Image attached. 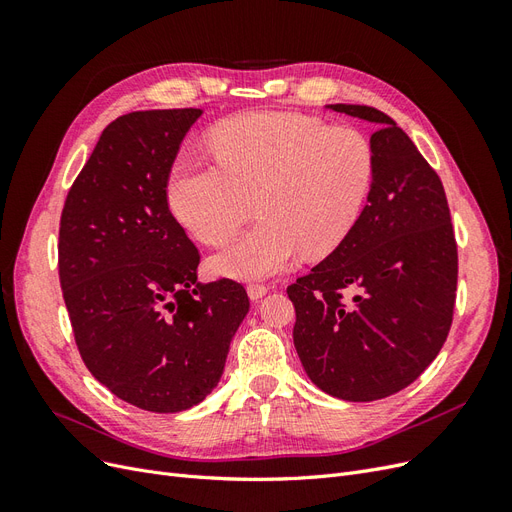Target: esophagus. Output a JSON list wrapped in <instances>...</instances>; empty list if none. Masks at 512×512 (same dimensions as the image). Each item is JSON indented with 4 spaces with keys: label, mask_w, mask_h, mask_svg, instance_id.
<instances>
[{
    "label": "esophagus",
    "mask_w": 512,
    "mask_h": 512,
    "mask_svg": "<svg viewBox=\"0 0 512 512\" xmlns=\"http://www.w3.org/2000/svg\"><path fill=\"white\" fill-rule=\"evenodd\" d=\"M269 292V286H265V284H250L247 286V294H250V299H262L265 297V294Z\"/></svg>",
    "instance_id": "1"
}]
</instances>
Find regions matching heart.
<instances>
[{
    "label": "heart",
    "instance_id": "obj_1",
    "mask_svg": "<svg viewBox=\"0 0 512 512\" xmlns=\"http://www.w3.org/2000/svg\"><path fill=\"white\" fill-rule=\"evenodd\" d=\"M215 162L179 158L166 198L200 243L222 245L254 211L260 220L213 258L215 271L256 280L284 271L303 250L324 256L359 224L376 179V153L356 128L252 111L209 134Z\"/></svg>",
    "mask_w": 512,
    "mask_h": 512
}]
</instances>
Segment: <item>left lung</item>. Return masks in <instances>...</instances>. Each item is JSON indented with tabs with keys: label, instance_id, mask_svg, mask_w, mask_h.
<instances>
[{
	"label": "left lung",
	"instance_id": "8db88e82",
	"mask_svg": "<svg viewBox=\"0 0 512 512\" xmlns=\"http://www.w3.org/2000/svg\"><path fill=\"white\" fill-rule=\"evenodd\" d=\"M331 108L378 126L376 179L348 239L286 288L297 312L292 339L318 389L376 401L406 389L442 350L457 241L444 185L410 136L378 108Z\"/></svg>",
	"mask_w": 512,
	"mask_h": 512
}]
</instances>
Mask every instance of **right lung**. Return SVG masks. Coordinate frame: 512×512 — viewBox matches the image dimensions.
I'll return each instance as SVG.
<instances>
[{
    "label": "right lung",
    "mask_w": 512,
    "mask_h": 512,
    "mask_svg": "<svg viewBox=\"0 0 512 512\" xmlns=\"http://www.w3.org/2000/svg\"><path fill=\"white\" fill-rule=\"evenodd\" d=\"M200 108L117 117L74 179L59 220V284L98 382L168 414L218 386L245 288L196 280L200 252L170 213L166 181Z\"/></svg>",
    "instance_id": "right-lung-1"
}]
</instances>
